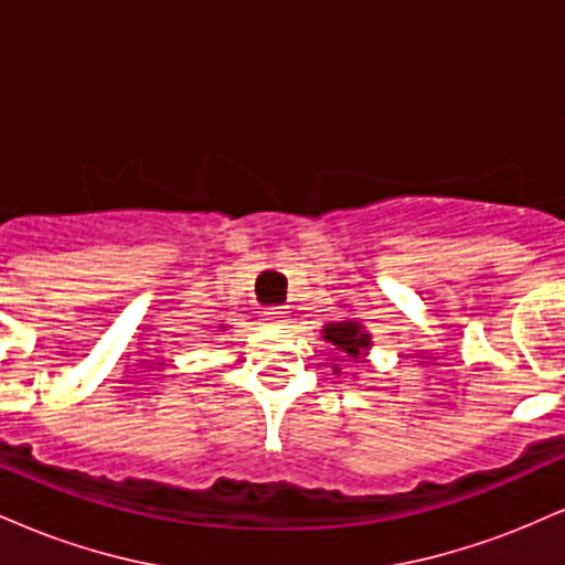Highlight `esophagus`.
I'll list each match as a JSON object with an SVG mask.
<instances>
[{
  "mask_svg": "<svg viewBox=\"0 0 565 565\" xmlns=\"http://www.w3.org/2000/svg\"><path fill=\"white\" fill-rule=\"evenodd\" d=\"M284 319H287V310H281V308H268V310H263V321H265V323H281Z\"/></svg>",
  "mask_w": 565,
  "mask_h": 565,
  "instance_id": "34e87169",
  "label": "esophagus"
}]
</instances>
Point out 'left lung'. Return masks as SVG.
<instances>
[{
    "mask_svg": "<svg viewBox=\"0 0 565 565\" xmlns=\"http://www.w3.org/2000/svg\"><path fill=\"white\" fill-rule=\"evenodd\" d=\"M321 334H323V340L329 342V345H334L342 355H345L342 361L364 359L366 350L372 348V334L366 332L364 323L355 321V319L327 323V327L321 329ZM334 372H340V364L334 366Z\"/></svg>",
    "mask_w": 565,
    "mask_h": 565,
    "instance_id": "obj_1",
    "label": "left lung"
}]
</instances>
